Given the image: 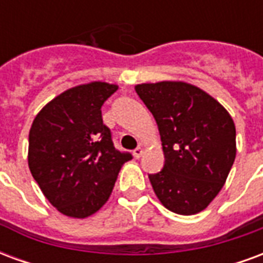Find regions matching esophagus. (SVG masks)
Masks as SVG:
<instances>
[{"mask_svg": "<svg viewBox=\"0 0 263 263\" xmlns=\"http://www.w3.org/2000/svg\"><path fill=\"white\" fill-rule=\"evenodd\" d=\"M142 155H143V149L141 148V146H139V148H137V149H135V151H134V156H135L137 159H139V158H141Z\"/></svg>", "mask_w": 263, "mask_h": 263, "instance_id": "1", "label": "esophagus"}]
</instances>
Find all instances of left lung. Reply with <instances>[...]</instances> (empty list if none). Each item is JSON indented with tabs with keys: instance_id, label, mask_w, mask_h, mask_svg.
Wrapping results in <instances>:
<instances>
[{
	"instance_id": "1",
	"label": "left lung",
	"mask_w": 263,
	"mask_h": 263,
	"mask_svg": "<svg viewBox=\"0 0 263 263\" xmlns=\"http://www.w3.org/2000/svg\"><path fill=\"white\" fill-rule=\"evenodd\" d=\"M159 128L165 166L149 175L155 194L176 214L203 211L224 186L237 155L235 125L222 105L184 81L135 86Z\"/></svg>"
}]
</instances>
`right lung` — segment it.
<instances>
[{"mask_svg":"<svg viewBox=\"0 0 263 263\" xmlns=\"http://www.w3.org/2000/svg\"><path fill=\"white\" fill-rule=\"evenodd\" d=\"M117 84L91 81L71 87L43 107L29 131L32 176L62 214L86 218L107 203L131 154L117 151L103 124L104 101Z\"/></svg>","mask_w":263,"mask_h":263,"instance_id":"right-lung-1","label":"right lung"}]
</instances>
